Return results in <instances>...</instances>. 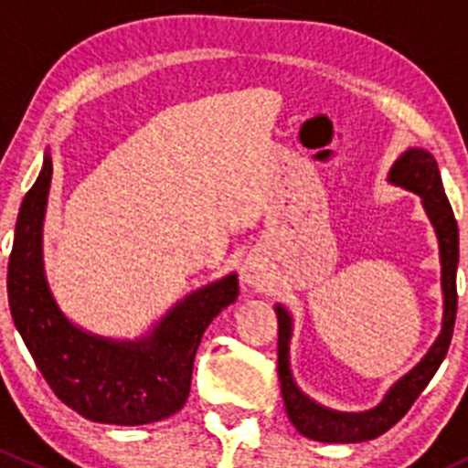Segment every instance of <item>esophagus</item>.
Masks as SVG:
<instances>
[{
	"label": "esophagus",
	"mask_w": 468,
	"mask_h": 468,
	"mask_svg": "<svg viewBox=\"0 0 468 468\" xmlns=\"http://www.w3.org/2000/svg\"><path fill=\"white\" fill-rule=\"evenodd\" d=\"M267 264H264V258L261 253H249L247 261L242 264V281L247 282L249 287H261L267 282Z\"/></svg>",
	"instance_id": "obj_1"
}]
</instances>
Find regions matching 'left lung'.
<instances>
[{
	"mask_svg": "<svg viewBox=\"0 0 468 468\" xmlns=\"http://www.w3.org/2000/svg\"><path fill=\"white\" fill-rule=\"evenodd\" d=\"M389 183L417 192L426 207L428 219L435 226L439 239V261H441V292L443 317L441 333L412 371L389 387L385 399L367 412H337L319 405L299 389L290 369V339L292 314L282 305H276L278 314V380H281L282 400L290 421L303 437L328 443H356L380 437L394 423L405 417L417 396L426 389L439 365L451 346L452 325L457 314V262H460V233L452 207L443 192L441 176L435 155L426 149H408L389 169Z\"/></svg>",
	"mask_w": 468,
	"mask_h": 468,
	"instance_id": "obj_1",
	"label": "left lung"
}]
</instances>
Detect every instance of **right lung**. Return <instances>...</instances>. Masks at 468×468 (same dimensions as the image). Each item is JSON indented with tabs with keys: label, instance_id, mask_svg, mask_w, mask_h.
<instances>
[{
	"label": "right lung",
	"instance_id": "add662e5",
	"mask_svg": "<svg viewBox=\"0 0 468 468\" xmlns=\"http://www.w3.org/2000/svg\"><path fill=\"white\" fill-rule=\"evenodd\" d=\"M51 158L20 206L8 258V305L17 333L47 385L68 408L97 423L143 426L176 414L190 396L197 348L212 319L239 294L229 273L178 301L151 333L133 342L99 337L74 325L49 290L42 226Z\"/></svg>",
	"mask_w": 468,
	"mask_h": 468
}]
</instances>
